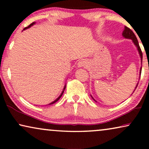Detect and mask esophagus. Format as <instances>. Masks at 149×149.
<instances>
[{
    "label": "esophagus",
    "mask_w": 149,
    "mask_h": 149,
    "mask_svg": "<svg viewBox=\"0 0 149 149\" xmlns=\"http://www.w3.org/2000/svg\"><path fill=\"white\" fill-rule=\"evenodd\" d=\"M86 65V62L84 60L79 61L78 63V67H83Z\"/></svg>",
    "instance_id": "esophagus-1"
}]
</instances>
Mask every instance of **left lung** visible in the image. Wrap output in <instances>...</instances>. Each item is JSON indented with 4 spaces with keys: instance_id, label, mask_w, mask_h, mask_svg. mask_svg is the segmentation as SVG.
I'll return each mask as SVG.
<instances>
[{
    "instance_id": "8db88e82",
    "label": "left lung",
    "mask_w": 149,
    "mask_h": 149,
    "mask_svg": "<svg viewBox=\"0 0 149 149\" xmlns=\"http://www.w3.org/2000/svg\"><path fill=\"white\" fill-rule=\"evenodd\" d=\"M122 34H123V37H125V38H129V39L132 40V41H133L134 45H135L136 46V47H137V49H138V52H139V54L140 56V58H141V62H142V53L141 49H140V46H139V43H138L137 38H136V36L135 34H134L133 31H132L131 29H130L129 28H127V26H125V29H124ZM141 71H142V67L140 68V74H141ZM137 86H138V84H137V85H136V87H137ZM91 97H92V96H91ZM92 98H93V97H92ZM93 100H94V99H93Z\"/></svg>"
}]
</instances>
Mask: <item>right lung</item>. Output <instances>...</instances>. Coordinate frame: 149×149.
<instances>
[{
	"label": "right lung",
	"mask_w": 149,
	"mask_h": 149,
	"mask_svg": "<svg viewBox=\"0 0 149 149\" xmlns=\"http://www.w3.org/2000/svg\"><path fill=\"white\" fill-rule=\"evenodd\" d=\"M34 24H35V22H32V23L31 24H30V25H29V26H27V27L24 28V30L28 29V28H29L30 27H31V26H33ZM66 89V85H65V86H64V89H63L62 92V93H61V94H60V96H59V97H58V98H57V99L56 100H54V102H51L50 104H49V105H51V104H53L56 103L57 101H58V100H60V97H62V94H63V93H64V89Z\"/></svg>",
	"instance_id": "right-lung-1"
}]
</instances>
